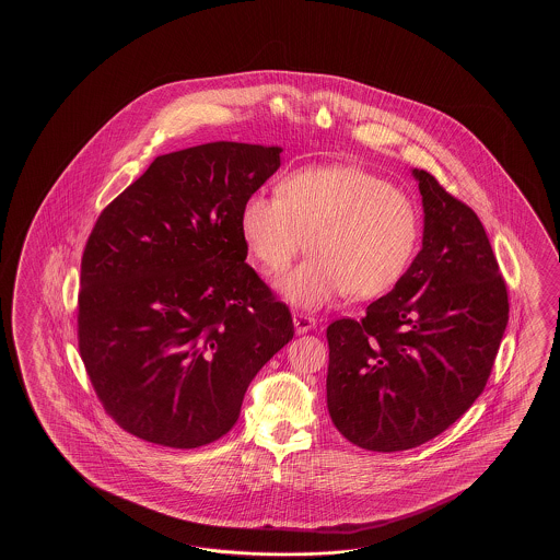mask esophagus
Listing matches in <instances>:
<instances>
[{"mask_svg":"<svg viewBox=\"0 0 560 560\" xmlns=\"http://www.w3.org/2000/svg\"><path fill=\"white\" fill-rule=\"evenodd\" d=\"M314 326H316L314 316L304 314V312H294V328H296L298 334H306L308 330H312Z\"/></svg>","mask_w":560,"mask_h":560,"instance_id":"1","label":"esophagus"}]
</instances>
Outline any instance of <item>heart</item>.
I'll return each mask as SVG.
<instances>
[{
    "label": "heart",
    "mask_w": 560,
    "mask_h": 560,
    "mask_svg": "<svg viewBox=\"0 0 560 560\" xmlns=\"http://www.w3.org/2000/svg\"><path fill=\"white\" fill-rule=\"evenodd\" d=\"M240 232L270 275L292 264L308 238L310 258L282 280L284 296L316 308L346 292L381 296L402 280L420 242L417 203L362 167L314 166L288 174L278 196L252 194Z\"/></svg>",
    "instance_id": "heart-1"
}]
</instances>
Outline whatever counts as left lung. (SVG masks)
Here are the masks:
<instances>
[{"label": "left lung", "mask_w": 560, "mask_h": 560, "mask_svg": "<svg viewBox=\"0 0 560 560\" xmlns=\"http://www.w3.org/2000/svg\"><path fill=\"white\" fill-rule=\"evenodd\" d=\"M422 250L366 316L326 328L328 412L346 441L398 453L432 441L487 386L509 322L506 282L475 210L427 170Z\"/></svg>", "instance_id": "left-lung-1"}]
</instances>
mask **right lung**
Returning a JSON list of instances; mask_svg holds the SVG:
<instances>
[{
    "label": "right lung",
    "mask_w": 560,
    "mask_h": 560,
    "mask_svg": "<svg viewBox=\"0 0 560 560\" xmlns=\"http://www.w3.org/2000/svg\"><path fill=\"white\" fill-rule=\"evenodd\" d=\"M278 145L212 142L158 155L85 242L78 348L119 429L170 448L222 439L258 370L294 336L250 264L242 206Z\"/></svg>",
    "instance_id": "right-lung-1"
}]
</instances>
